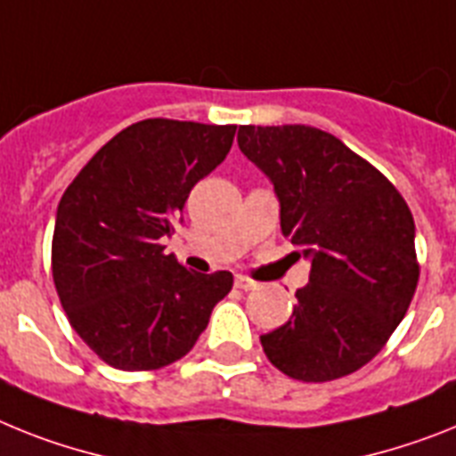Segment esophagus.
Here are the masks:
<instances>
[{
	"label": "esophagus",
	"instance_id": "esophagus-1",
	"mask_svg": "<svg viewBox=\"0 0 456 456\" xmlns=\"http://www.w3.org/2000/svg\"><path fill=\"white\" fill-rule=\"evenodd\" d=\"M236 287H239V289H257L259 282L248 278V275H236Z\"/></svg>",
	"mask_w": 456,
	"mask_h": 456
}]
</instances>
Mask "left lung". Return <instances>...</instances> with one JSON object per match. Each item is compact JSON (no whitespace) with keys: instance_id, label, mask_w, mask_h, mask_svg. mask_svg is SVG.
I'll return each instance as SVG.
<instances>
[{"instance_id":"8db88e82","label":"left lung","mask_w":456,"mask_h":456,"mask_svg":"<svg viewBox=\"0 0 456 456\" xmlns=\"http://www.w3.org/2000/svg\"><path fill=\"white\" fill-rule=\"evenodd\" d=\"M239 148L273 183L282 236L311 259L292 317L259 338L264 354L294 380L350 376L385 347L415 297L411 208L387 175L322 129L243 125Z\"/></svg>"}]
</instances>
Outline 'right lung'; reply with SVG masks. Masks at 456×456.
I'll list each match as a JSON object with an SVG mask.
<instances>
[{
    "label": "right lung",
    "mask_w": 456,
    "mask_h": 456,
    "mask_svg": "<svg viewBox=\"0 0 456 456\" xmlns=\"http://www.w3.org/2000/svg\"><path fill=\"white\" fill-rule=\"evenodd\" d=\"M234 134L236 125L134 122L64 190L53 282L69 324L113 369L155 370L185 357L232 292L229 271L194 273L162 243L190 190L227 157Z\"/></svg>",
    "instance_id": "right-lung-1"
}]
</instances>
